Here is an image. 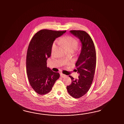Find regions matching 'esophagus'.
I'll use <instances>...</instances> for the list:
<instances>
[{
  "label": "esophagus",
  "instance_id": "34e87169",
  "mask_svg": "<svg viewBox=\"0 0 124 124\" xmlns=\"http://www.w3.org/2000/svg\"><path fill=\"white\" fill-rule=\"evenodd\" d=\"M60 76L61 77H62V78H65V77H66V75H65V74H64L62 73H60Z\"/></svg>",
  "mask_w": 124,
  "mask_h": 124
}]
</instances>
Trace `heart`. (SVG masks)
<instances>
[{"instance_id": "obj_1", "label": "heart", "mask_w": 124, "mask_h": 124, "mask_svg": "<svg viewBox=\"0 0 124 124\" xmlns=\"http://www.w3.org/2000/svg\"><path fill=\"white\" fill-rule=\"evenodd\" d=\"M58 42L66 47L69 51H73L76 50L78 46V41L71 36L61 38L58 40ZM58 46L56 42H54L52 46V50H54Z\"/></svg>"}]
</instances>
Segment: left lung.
I'll return each instance as SVG.
<instances>
[{"label":"left lung","mask_w":124,"mask_h":124,"mask_svg":"<svg viewBox=\"0 0 124 124\" xmlns=\"http://www.w3.org/2000/svg\"><path fill=\"white\" fill-rule=\"evenodd\" d=\"M70 32L80 40L82 47L75 64L79 74L78 78L74 79L70 75L71 84L66 88L72 97L78 98L87 93L92 83L96 65V53L93 41L86 32L80 30H72Z\"/></svg>","instance_id":"1"}]
</instances>
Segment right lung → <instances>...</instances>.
Returning a JSON list of instances; mask_svg holds the SVG:
<instances>
[{"label":"right lung","mask_w":124,"mask_h":124,"mask_svg":"<svg viewBox=\"0 0 124 124\" xmlns=\"http://www.w3.org/2000/svg\"><path fill=\"white\" fill-rule=\"evenodd\" d=\"M66 32L42 30L34 34L30 42L26 54V73L31 86L39 94L50 92L60 77L58 73L47 67L46 61L51 55L54 41Z\"/></svg>","instance_id":"1"}]
</instances>
